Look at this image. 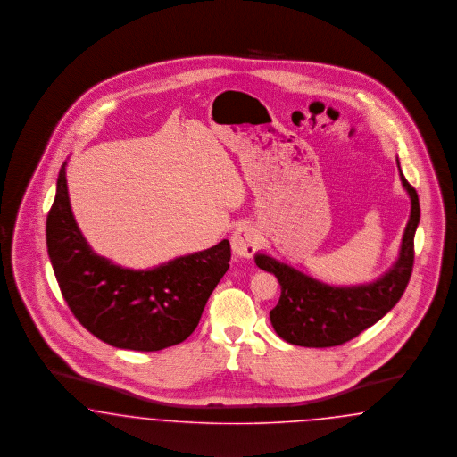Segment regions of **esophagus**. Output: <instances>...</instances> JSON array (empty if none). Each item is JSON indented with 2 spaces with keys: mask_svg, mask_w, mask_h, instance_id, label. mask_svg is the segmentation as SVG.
<instances>
[{
  "mask_svg": "<svg viewBox=\"0 0 457 457\" xmlns=\"http://www.w3.org/2000/svg\"><path fill=\"white\" fill-rule=\"evenodd\" d=\"M259 240L261 236L258 228H254L253 225H240L230 237L232 253L238 258H253L259 247Z\"/></svg>",
  "mask_w": 457,
  "mask_h": 457,
  "instance_id": "1",
  "label": "esophagus"
}]
</instances>
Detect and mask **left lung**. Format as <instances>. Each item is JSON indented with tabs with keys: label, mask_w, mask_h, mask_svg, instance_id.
Instances as JSON below:
<instances>
[{
	"label": "left lung",
	"mask_w": 457,
	"mask_h": 457,
	"mask_svg": "<svg viewBox=\"0 0 457 457\" xmlns=\"http://www.w3.org/2000/svg\"><path fill=\"white\" fill-rule=\"evenodd\" d=\"M399 178L411 201V212L399 256L380 278L337 287L312 278L266 253L254 256L259 268L273 273L281 287L278 303L270 312L271 324L281 339L307 348L337 346L374 326L396 305L413 271L415 232L420 223L417 191L404 179L401 167Z\"/></svg>",
	"instance_id": "1"
}]
</instances>
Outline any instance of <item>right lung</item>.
Here are the masks:
<instances>
[{"label":"right lung","mask_w":457,"mask_h":457,"mask_svg":"<svg viewBox=\"0 0 457 457\" xmlns=\"http://www.w3.org/2000/svg\"><path fill=\"white\" fill-rule=\"evenodd\" d=\"M47 254L61 294L79 324L122 350L159 352L189 337L228 270L230 244L129 270L92 251L73 217L66 162L46 223Z\"/></svg>","instance_id":"obj_1"}]
</instances>
